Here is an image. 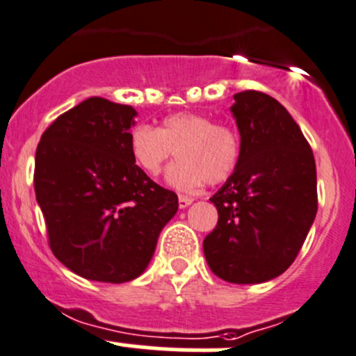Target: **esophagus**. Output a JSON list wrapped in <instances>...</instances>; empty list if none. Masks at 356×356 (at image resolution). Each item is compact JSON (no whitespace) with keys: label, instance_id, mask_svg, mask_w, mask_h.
<instances>
[{"label":"esophagus","instance_id":"obj_1","mask_svg":"<svg viewBox=\"0 0 356 356\" xmlns=\"http://www.w3.org/2000/svg\"><path fill=\"white\" fill-rule=\"evenodd\" d=\"M192 202H193L192 197L179 195V199H178V206H179V209H185V207H188L190 204H192Z\"/></svg>","mask_w":356,"mask_h":356}]
</instances>
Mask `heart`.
Here are the masks:
<instances>
[{"mask_svg":"<svg viewBox=\"0 0 356 356\" xmlns=\"http://www.w3.org/2000/svg\"><path fill=\"white\" fill-rule=\"evenodd\" d=\"M135 163L150 177L178 152L179 159L168 168V185L193 190L202 183L227 181L241 163V136L232 126L214 122L206 114L178 112L168 115L161 128L136 126L129 136Z\"/></svg>","mask_w":356,"mask_h":356,"instance_id":"heart-1","label":"heart"}]
</instances>
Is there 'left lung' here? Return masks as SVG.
Listing matches in <instances>:
<instances>
[{
    "instance_id": "left-lung-1",
    "label": "left lung",
    "mask_w": 356,
    "mask_h": 356,
    "mask_svg": "<svg viewBox=\"0 0 356 356\" xmlns=\"http://www.w3.org/2000/svg\"><path fill=\"white\" fill-rule=\"evenodd\" d=\"M241 163L211 197L218 225L204 238L214 275L232 284H261L296 259L316 214V168L282 104L261 91L234 95Z\"/></svg>"
}]
</instances>
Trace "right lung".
I'll use <instances>...</instances> for the list:
<instances>
[{
  "mask_svg": "<svg viewBox=\"0 0 356 356\" xmlns=\"http://www.w3.org/2000/svg\"><path fill=\"white\" fill-rule=\"evenodd\" d=\"M136 111L91 97L58 115L36 150L34 190L54 254L70 272L122 284L145 272L178 197L135 164Z\"/></svg>",
  "mask_w": 356,
  "mask_h": 356,
  "instance_id": "right-lung-1",
  "label": "right lung"
}]
</instances>
